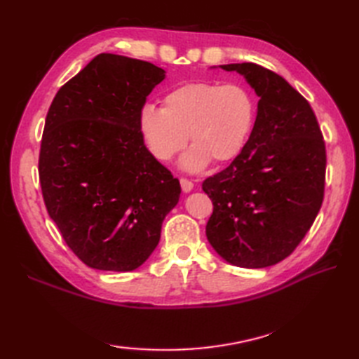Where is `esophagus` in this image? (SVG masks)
<instances>
[{
    "label": "esophagus",
    "mask_w": 359,
    "mask_h": 359,
    "mask_svg": "<svg viewBox=\"0 0 359 359\" xmlns=\"http://www.w3.org/2000/svg\"><path fill=\"white\" fill-rule=\"evenodd\" d=\"M180 187H182V189H184V193H189L194 188V184H193L191 180L182 177L180 179Z\"/></svg>",
    "instance_id": "1"
}]
</instances>
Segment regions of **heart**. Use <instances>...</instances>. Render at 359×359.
<instances>
[{"mask_svg":"<svg viewBox=\"0 0 359 359\" xmlns=\"http://www.w3.org/2000/svg\"><path fill=\"white\" fill-rule=\"evenodd\" d=\"M255 98L239 83L188 81L163 97V108L144 104L139 131L156 158L168 162L185 147V171H199L211 160L230 162L241 154L255 123Z\"/></svg>","mask_w":359,"mask_h":359,"instance_id":"1","label":"heart"}]
</instances>
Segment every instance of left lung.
I'll use <instances>...</instances> for the list:
<instances>
[{
  "instance_id": "8db88e82",
  "label": "left lung",
  "mask_w": 359,
  "mask_h": 359,
  "mask_svg": "<svg viewBox=\"0 0 359 359\" xmlns=\"http://www.w3.org/2000/svg\"><path fill=\"white\" fill-rule=\"evenodd\" d=\"M220 67L243 75L259 102L241 154L202 184L215 207L207 238L231 265L264 269L293 253L321 210L325 143L311 106L285 79L255 63Z\"/></svg>"
}]
</instances>
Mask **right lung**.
Instances as JSON below:
<instances>
[{
  "label": "right lung",
  "mask_w": 359,
  "mask_h": 359,
  "mask_svg": "<svg viewBox=\"0 0 359 359\" xmlns=\"http://www.w3.org/2000/svg\"><path fill=\"white\" fill-rule=\"evenodd\" d=\"M163 79L152 63L100 53L52 100L38 160L43 199L90 269H139L179 202V180L139 131V112Z\"/></svg>",
  "instance_id": "1"
}]
</instances>
